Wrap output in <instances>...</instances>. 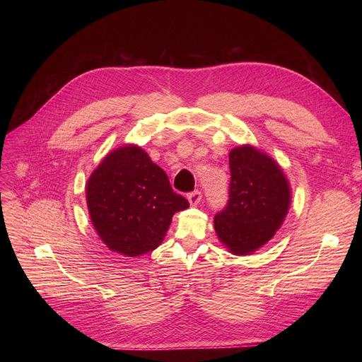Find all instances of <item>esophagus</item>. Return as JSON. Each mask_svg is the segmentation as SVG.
Listing matches in <instances>:
<instances>
[{"label": "esophagus", "instance_id": "obj_1", "mask_svg": "<svg viewBox=\"0 0 362 362\" xmlns=\"http://www.w3.org/2000/svg\"><path fill=\"white\" fill-rule=\"evenodd\" d=\"M200 199H202V193H200L199 190L190 192V193L187 194V200H189V203H190L192 206H196V204L200 202Z\"/></svg>", "mask_w": 362, "mask_h": 362}]
</instances>
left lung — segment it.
<instances>
[{
	"label": "left lung",
	"instance_id": "1",
	"mask_svg": "<svg viewBox=\"0 0 362 362\" xmlns=\"http://www.w3.org/2000/svg\"><path fill=\"white\" fill-rule=\"evenodd\" d=\"M226 208L214 223L219 240L235 255H249L271 240L291 204V187L279 165L250 144L229 153Z\"/></svg>",
	"mask_w": 362,
	"mask_h": 362
}]
</instances>
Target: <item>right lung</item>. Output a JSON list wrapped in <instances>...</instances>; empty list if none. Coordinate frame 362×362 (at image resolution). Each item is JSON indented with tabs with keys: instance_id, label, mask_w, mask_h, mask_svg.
Returning <instances> with one entry per match:
<instances>
[{
	"instance_id": "add662e5",
	"label": "right lung",
	"mask_w": 362,
	"mask_h": 362,
	"mask_svg": "<svg viewBox=\"0 0 362 362\" xmlns=\"http://www.w3.org/2000/svg\"><path fill=\"white\" fill-rule=\"evenodd\" d=\"M86 197L103 243L130 257L156 249L173 215L189 208L165 170L136 144L122 146L103 159L87 180Z\"/></svg>"
}]
</instances>
